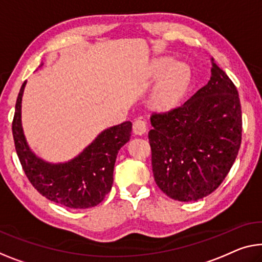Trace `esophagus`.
<instances>
[{"mask_svg": "<svg viewBox=\"0 0 262 262\" xmlns=\"http://www.w3.org/2000/svg\"><path fill=\"white\" fill-rule=\"evenodd\" d=\"M133 132L136 135H142L147 132V122L142 118H139L133 123Z\"/></svg>", "mask_w": 262, "mask_h": 262, "instance_id": "esophagus-1", "label": "esophagus"}]
</instances>
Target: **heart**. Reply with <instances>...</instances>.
I'll list each match as a JSON object with an SVG mask.
<instances>
[{"instance_id": "obj_1", "label": "heart", "mask_w": 262, "mask_h": 262, "mask_svg": "<svg viewBox=\"0 0 262 262\" xmlns=\"http://www.w3.org/2000/svg\"><path fill=\"white\" fill-rule=\"evenodd\" d=\"M166 71L167 73L156 85L151 95L153 104L159 109H170L177 106L185 95L189 83V69L181 63L174 64L169 58L156 61L151 67L150 75L153 79H158Z\"/></svg>"}]
</instances>
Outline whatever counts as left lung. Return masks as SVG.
<instances>
[{
	"label": "left lung",
	"instance_id": "obj_1",
	"mask_svg": "<svg viewBox=\"0 0 262 262\" xmlns=\"http://www.w3.org/2000/svg\"><path fill=\"white\" fill-rule=\"evenodd\" d=\"M210 72L208 83L185 103L150 116L148 139L155 182L178 201H196L213 193L240 149L239 94L214 60Z\"/></svg>",
	"mask_w": 262,
	"mask_h": 262
}]
</instances>
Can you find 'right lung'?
Segmentation results:
<instances>
[{
	"label": "right lung",
	"mask_w": 262,
	"mask_h": 262,
	"mask_svg": "<svg viewBox=\"0 0 262 262\" xmlns=\"http://www.w3.org/2000/svg\"><path fill=\"white\" fill-rule=\"evenodd\" d=\"M19 89L13 120L15 149L25 174L38 193L50 201L74 209L99 205L111 192L113 171L120 148L129 141L132 122L104 129L76 158L64 163H49L37 158L26 141L21 123L22 95Z\"/></svg>",
	"instance_id": "obj_1"
}]
</instances>
